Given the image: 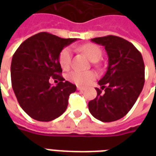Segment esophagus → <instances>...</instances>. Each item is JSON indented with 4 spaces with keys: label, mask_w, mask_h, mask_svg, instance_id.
Here are the masks:
<instances>
[{
    "label": "esophagus",
    "mask_w": 156,
    "mask_h": 156,
    "mask_svg": "<svg viewBox=\"0 0 156 156\" xmlns=\"http://www.w3.org/2000/svg\"><path fill=\"white\" fill-rule=\"evenodd\" d=\"M77 89H78V90H79V91H83L85 88H83V87H80V86H78V87H77Z\"/></svg>",
    "instance_id": "esophagus-1"
}]
</instances>
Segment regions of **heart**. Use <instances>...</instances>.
Listing matches in <instances>:
<instances>
[{
  "instance_id": "heart-1",
  "label": "heart",
  "mask_w": 156,
  "mask_h": 156,
  "mask_svg": "<svg viewBox=\"0 0 156 156\" xmlns=\"http://www.w3.org/2000/svg\"><path fill=\"white\" fill-rule=\"evenodd\" d=\"M81 50L83 53L87 55L92 62L98 61L102 56L101 49L97 45L88 43V44L83 45L80 47ZM58 61L60 63V66L63 69H68L70 67L72 62V50L70 48H65L59 53ZM97 77V74L94 72L88 71V72H81V71H74L70 72L67 76V78L72 83L79 86H86L89 84L94 79Z\"/></svg>"
}]
</instances>
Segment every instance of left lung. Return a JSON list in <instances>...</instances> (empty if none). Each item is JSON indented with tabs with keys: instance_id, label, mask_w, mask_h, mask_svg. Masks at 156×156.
<instances>
[{
	"instance_id": "8db88e82",
	"label": "left lung",
	"mask_w": 156,
	"mask_h": 156,
	"mask_svg": "<svg viewBox=\"0 0 156 156\" xmlns=\"http://www.w3.org/2000/svg\"><path fill=\"white\" fill-rule=\"evenodd\" d=\"M104 46L108 57V69L98 81L105 93L96 88L97 97L88 103L91 115L102 122H113L127 115L144 84L142 55L127 40L108 35L91 40Z\"/></svg>"
}]
</instances>
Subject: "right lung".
Returning a JSON list of instances; mask_svg holds the SVG:
<instances>
[{"instance_id":"right-lung-1","label":"right lung","mask_w":156,"mask_h":156,"mask_svg":"<svg viewBox=\"0 0 156 156\" xmlns=\"http://www.w3.org/2000/svg\"><path fill=\"white\" fill-rule=\"evenodd\" d=\"M76 40L39 32L23 41L13 55V91L22 109L36 120H53L67 109L69 95L76 91V85L64 81L58 57L64 47ZM51 78L59 83L51 86Z\"/></svg>"}]
</instances>
